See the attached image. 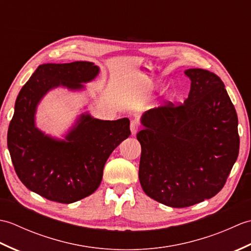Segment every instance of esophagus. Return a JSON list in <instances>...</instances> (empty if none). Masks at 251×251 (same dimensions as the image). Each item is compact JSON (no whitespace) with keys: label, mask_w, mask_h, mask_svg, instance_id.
Returning a JSON list of instances; mask_svg holds the SVG:
<instances>
[{"label":"esophagus","mask_w":251,"mask_h":251,"mask_svg":"<svg viewBox=\"0 0 251 251\" xmlns=\"http://www.w3.org/2000/svg\"><path fill=\"white\" fill-rule=\"evenodd\" d=\"M138 129H139V123H138L137 120H132L130 122V131L132 135H136Z\"/></svg>","instance_id":"34e87169"}]
</instances>
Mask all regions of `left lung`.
I'll use <instances>...</instances> for the list:
<instances>
[{
	"instance_id": "obj_1",
	"label": "left lung",
	"mask_w": 251,
	"mask_h": 251,
	"mask_svg": "<svg viewBox=\"0 0 251 251\" xmlns=\"http://www.w3.org/2000/svg\"><path fill=\"white\" fill-rule=\"evenodd\" d=\"M184 73L191 79L189 97L149 110L137 134L142 189L174 208L219 193L239 151L237 114L221 78L202 69Z\"/></svg>"
}]
</instances>
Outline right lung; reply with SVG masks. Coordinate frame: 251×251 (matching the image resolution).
<instances>
[{"label":"right lung","mask_w":251,"mask_h":251,"mask_svg":"<svg viewBox=\"0 0 251 251\" xmlns=\"http://www.w3.org/2000/svg\"><path fill=\"white\" fill-rule=\"evenodd\" d=\"M93 62L44 63L16 99L7 147L15 172L26 188L45 199L70 204L98 189L106 159L130 135L129 120L101 121L83 114L66 140L45 136L34 125L36 105L50 89L83 88L97 75Z\"/></svg>","instance_id":"obj_1"}]
</instances>
